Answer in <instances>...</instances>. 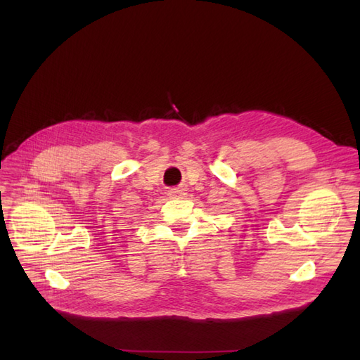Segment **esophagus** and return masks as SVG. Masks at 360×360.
<instances>
[{"mask_svg": "<svg viewBox=\"0 0 360 360\" xmlns=\"http://www.w3.org/2000/svg\"><path fill=\"white\" fill-rule=\"evenodd\" d=\"M181 193H183L181 189H171V191H169V197H171V198H177V197H180Z\"/></svg>", "mask_w": 360, "mask_h": 360, "instance_id": "34e87169", "label": "esophagus"}]
</instances>
